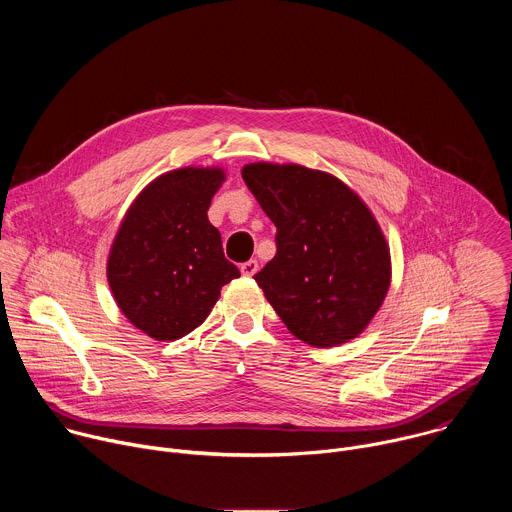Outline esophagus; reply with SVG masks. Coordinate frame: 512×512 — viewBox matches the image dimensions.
<instances>
[{
    "label": "esophagus",
    "mask_w": 512,
    "mask_h": 512,
    "mask_svg": "<svg viewBox=\"0 0 512 512\" xmlns=\"http://www.w3.org/2000/svg\"><path fill=\"white\" fill-rule=\"evenodd\" d=\"M257 271H259V263H257L255 259H249V261L241 263V273H243V275L251 277V275H255Z\"/></svg>",
    "instance_id": "1"
}]
</instances>
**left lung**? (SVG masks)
<instances>
[{
    "label": "left lung",
    "mask_w": 512,
    "mask_h": 512,
    "mask_svg": "<svg viewBox=\"0 0 512 512\" xmlns=\"http://www.w3.org/2000/svg\"><path fill=\"white\" fill-rule=\"evenodd\" d=\"M241 174L277 227L275 257L255 281L281 322L320 348L356 338L391 283L389 247L371 210L326 172L259 162Z\"/></svg>",
    "instance_id": "left-lung-1"
}]
</instances>
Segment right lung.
Returning <instances> with one entry per match:
<instances>
[{"label": "right lung", "mask_w": 512, "mask_h": 512, "mask_svg": "<svg viewBox=\"0 0 512 512\" xmlns=\"http://www.w3.org/2000/svg\"><path fill=\"white\" fill-rule=\"evenodd\" d=\"M225 172L182 168L156 178L127 210L107 279L127 320L156 340L200 326L241 271L225 257L206 210Z\"/></svg>", "instance_id": "add662e5"}]
</instances>
